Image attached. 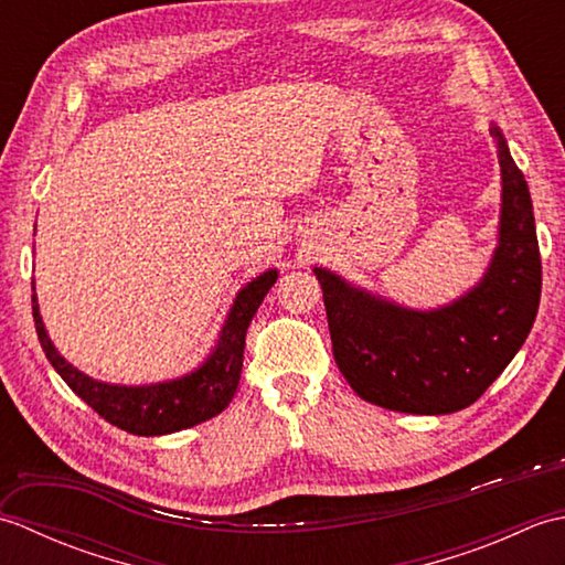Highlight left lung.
Returning a JSON list of instances; mask_svg holds the SVG:
<instances>
[{"label":"left lung","mask_w":565,"mask_h":565,"mask_svg":"<svg viewBox=\"0 0 565 565\" xmlns=\"http://www.w3.org/2000/svg\"><path fill=\"white\" fill-rule=\"evenodd\" d=\"M502 203L486 274L456 301L415 310L316 267L332 354L359 398L395 413L449 415L476 403L530 334L542 257L530 186L493 124Z\"/></svg>","instance_id":"obj_1"}]
</instances>
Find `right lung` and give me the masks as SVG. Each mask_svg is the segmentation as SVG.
<instances>
[{
	"label": "right lung",
	"mask_w": 565,
	"mask_h": 565,
	"mask_svg": "<svg viewBox=\"0 0 565 565\" xmlns=\"http://www.w3.org/2000/svg\"><path fill=\"white\" fill-rule=\"evenodd\" d=\"M276 279H279V271L267 269L237 291L231 313H227L221 328L218 342H215L211 354L194 371L170 381L142 383V386L97 381L84 374L77 366H72L55 350L53 340L47 338V330L39 310V296H35V284L31 308L43 352L60 379L92 411H97L106 423L138 437H160L206 423V419L223 413L227 403L233 401L239 374H243L247 328Z\"/></svg>",
	"instance_id": "add662e5"
}]
</instances>
